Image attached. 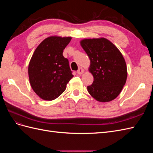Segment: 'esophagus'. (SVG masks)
Returning a JSON list of instances; mask_svg holds the SVG:
<instances>
[{"label": "esophagus", "mask_w": 153, "mask_h": 153, "mask_svg": "<svg viewBox=\"0 0 153 153\" xmlns=\"http://www.w3.org/2000/svg\"><path fill=\"white\" fill-rule=\"evenodd\" d=\"M84 73V69H83L82 68H79V69H78V71H76V73L78 74V75H81Z\"/></svg>", "instance_id": "34e87169"}]
</instances>
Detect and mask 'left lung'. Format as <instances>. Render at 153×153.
Returning <instances> with one entry per match:
<instances>
[{
    "label": "left lung",
    "instance_id": "obj_1",
    "mask_svg": "<svg viewBox=\"0 0 153 153\" xmlns=\"http://www.w3.org/2000/svg\"><path fill=\"white\" fill-rule=\"evenodd\" d=\"M80 43L90 59L89 71L94 77L93 83L87 86L89 93L100 102L116 98L127 78L126 64L123 55L105 38L86 39Z\"/></svg>",
    "mask_w": 153,
    "mask_h": 153
}]
</instances>
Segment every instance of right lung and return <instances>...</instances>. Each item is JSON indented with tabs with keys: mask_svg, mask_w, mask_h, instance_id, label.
<instances>
[{
	"mask_svg": "<svg viewBox=\"0 0 153 153\" xmlns=\"http://www.w3.org/2000/svg\"><path fill=\"white\" fill-rule=\"evenodd\" d=\"M71 38L51 36L43 40L36 50L29 65V76L32 89L41 98L53 100L65 91L73 77L64 49Z\"/></svg>",
	"mask_w": 153,
	"mask_h": 153,
	"instance_id": "obj_1",
	"label": "right lung"
}]
</instances>
